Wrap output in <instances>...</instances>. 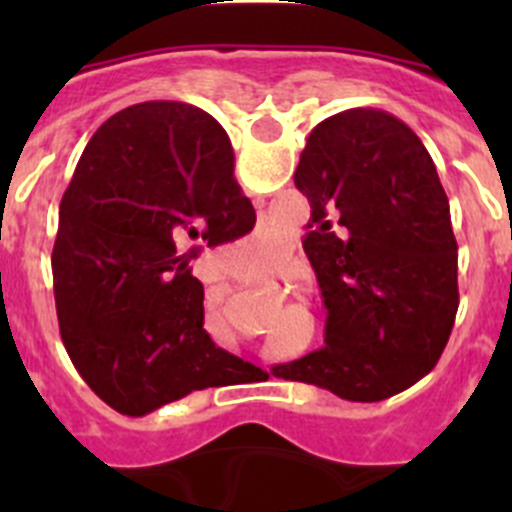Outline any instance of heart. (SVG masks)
<instances>
[{
    "label": "heart",
    "mask_w": 512,
    "mask_h": 512,
    "mask_svg": "<svg viewBox=\"0 0 512 512\" xmlns=\"http://www.w3.org/2000/svg\"><path fill=\"white\" fill-rule=\"evenodd\" d=\"M253 246H256V253H259V256L269 259V256H274V253H277L279 235L271 233V230H261V233L256 235V241H253Z\"/></svg>",
    "instance_id": "b5f03b06"
}]
</instances>
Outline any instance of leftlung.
I'll return each instance as SVG.
<instances>
[{
  "mask_svg": "<svg viewBox=\"0 0 512 512\" xmlns=\"http://www.w3.org/2000/svg\"><path fill=\"white\" fill-rule=\"evenodd\" d=\"M302 241L328 307L325 346L271 369L343 400L377 402L431 372L459 307L449 197L423 140L384 110L338 112L295 171Z\"/></svg>",
  "mask_w": 512,
  "mask_h": 512,
  "instance_id": "left-lung-1",
  "label": "left lung"
}]
</instances>
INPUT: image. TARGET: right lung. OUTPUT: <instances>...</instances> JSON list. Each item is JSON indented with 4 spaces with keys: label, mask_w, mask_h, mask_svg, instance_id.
<instances>
[{
    "label": "right lung",
    "mask_w": 512,
    "mask_h": 512,
    "mask_svg": "<svg viewBox=\"0 0 512 512\" xmlns=\"http://www.w3.org/2000/svg\"><path fill=\"white\" fill-rule=\"evenodd\" d=\"M233 166L223 125L166 99L112 115L81 153L58 210L53 295L76 372L117 413L269 377L212 343L189 266L256 223Z\"/></svg>",
    "instance_id": "obj_1"
}]
</instances>
